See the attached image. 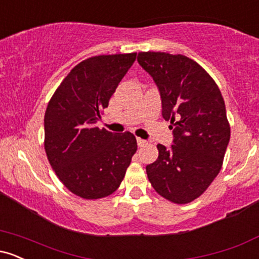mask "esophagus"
<instances>
[{
  "instance_id": "obj_1",
  "label": "esophagus",
  "mask_w": 259,
  "mask_h": 259,
  "mask_svg": "<svg viewBox=\"0 0 259 259\" xmlns=\"http://www.w3.org/2000/svg\"><path fill=\"white\" fill-rule=\"evenodd\" d=\"M136 141H138V145L140 147H142V146H145V145H146V140H142V139H140V138H138L136 139Z\"/></svg>"
}]
</instances>
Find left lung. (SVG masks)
Wrapping results in <instances>:
<instances>
[{"label":"left lung","instance_id":"left-lung-1","mask_svg":"<svg viewBox=\"0 0 259 259\" xmlns=\"http://www.w3.org/2000/svg\"><path fill=\"white\" fill-rule=\"evenodd\" d=\"M139 64L152 76L170 120V148L158 144V158L146 167L151 185L178 204L203 194L221 171L230 125L218 85L200 64L183 55L139 52Z\"/></svg>","mask_w":259,"mask_h":259}]
</instances>
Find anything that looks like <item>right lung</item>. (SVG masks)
Masks as SVG:
<instances>
[{
    "label": "right lung",
    "mask_w": 259,
    "mask_h": 259,
    "mask_svg": "<svg viewBox=\"0 0 259 259\" xmlns=\"http://www.w3.org/2000/svg\"><path fill=\"white\" fill-rule=\"evenodd\" d=\"M136 53L95 56L63 79L45 113V151L58 179L85 200L107 197L120 185L138 150L132 133L96 126Z\"/></svg>",
    "instance_id": "add662e5"
}]
</instances>
